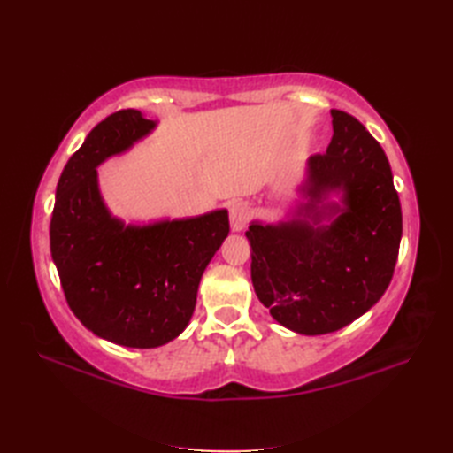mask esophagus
Masks as SVG:
<instances>
[{
    "label": "esophagus",
    "instance_id": "34e87169",
    "mask_svg": "<svg viewBox=\"0 0 453 453\" xmlns=\"http://www.w3.org/2000/svg\"><path fill=\"white\" fill-rule=\"evenodd\" d=\"M251 219V206L247 202H235V204L229 208V221H232L234 232H242L245 226Z\"/></svg>",
    "mask_w": 453,
    "mask_h": 453
}]
</instances>
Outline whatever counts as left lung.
<instances>
[{
	"instance_id": "1",
	"label": "left lung",
	"mask_w": 453,
	"mask_h": 453,
	"mask_svg": "<svg viewBox=\"0 0 453 453\" xmlns=\"http://www.w3.org/2000/svg\"><path fill=\"white\" fill-rule=\"evenodd\" d=\"M331 117L329 148L310 159V195L319 200L325 190L341 188L346 208L325 227L305 219L255 221L245 232L258 300L300 334L339 331L378 303L395 271L403 234L386 151L352 114L333 109ZM307 210L319 219L315 204Z\"/></svg>"
}]
</instances>
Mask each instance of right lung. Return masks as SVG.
I'll return each instance as SVG.
<instances>
[{"instance_id": "obj_1", "label": "right lung", "mask_w": 453, "mask_h": 453, "mask_svg": "<svg viewBox=\"0 0 453 453\" xmlns=\"http://www.w3.org/2000/svg\"><path fill=\"white\" fill-rule=\"evenodd\" d=\"M156 127L136 109L101 120L58 180L50 251L73 315L101 339L156 349L175 339L196 305L202 273L229 234L226 210L124 227L104 208L95 167Z\"/></svg>"}]
</instances>
